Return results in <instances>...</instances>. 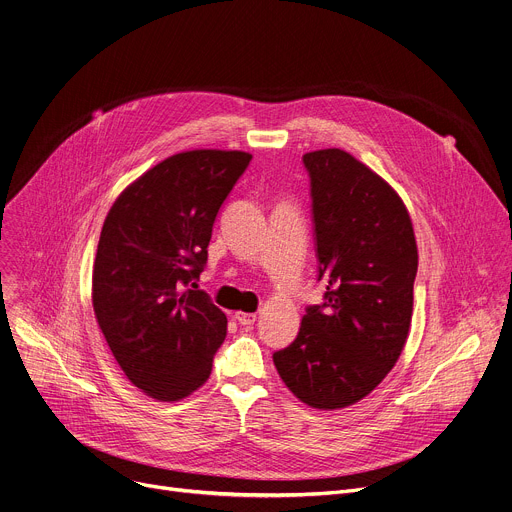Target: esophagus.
I'll return each instance as SVG.
<instances>
[{"instance_id":"1","label":"esophagus","mask_w":512,"mask_h":512,"mask_svg":"<svg viewBox=\"0 0 512 512\" xmlns=\"http://www.w3.org/2000/svg\"><path fill=\"white\" fill-rule=\"evenodd\" d=\"M235 320L241 324V327H251V324H255V320H257V314H253V312H237Z\"/></svg>"}]
</instances>
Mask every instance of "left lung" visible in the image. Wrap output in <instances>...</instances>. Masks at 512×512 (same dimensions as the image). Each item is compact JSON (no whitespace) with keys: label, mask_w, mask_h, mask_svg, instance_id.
<instances>
[{"label":"left lung","mask_w":512,"mask_h":512,"mask_svg":"<svg viewBox=\"0 0 512 512\" xmlns=\"http://www.w3.org/2000/svg\"><path fill=\"white\" fill-rule=\"evenodd\" d=\"M310 177L322 304L273 363L296 398L335 410L374 390L398 361L412 318L418 253L400 196L341 149L302 157Z\"/></svg>","instance_id":"8db88e82"}]
</instances>
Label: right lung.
Returning <instances> with one entry per match:
<instances>
[{"instance_id": "1", "label": "right lung", "mask_w": 512, "mask_h": 512, "mask_svg": "<svg viewBox=\"0 0 512 512\" xmlns=\"http://www.w3.org/2000/svg\"><path fill=\"white\" fill-rule=\"evenodd\" d=\"M251 159L173 155L128 185L106 216L91 298L118 365L151 398L181 400L210 376L226 316L196 280L216 214Z\"/></svg>"}]
</instances>
